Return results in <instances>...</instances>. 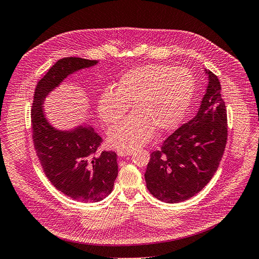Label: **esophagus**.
Segmentation results:
<instances>
[{
	"instance_id": "1",
	"label": "esophagus",
	"mask_w": 259,
	"mask_h": 259,
	"mask_svg": "<svg viewBox=\"0 0 259 259\" xmlns=\"http://www.w3.org/2000/svg\"><path fill=\"white\" fill-rule=\"evenodd\" d=\"M132 154H133L132 150H118L117 151L118 157H127V156H131Z\"/></svg>"
}]
</instances>
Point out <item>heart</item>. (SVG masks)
Returning <instances> with one entry per match:
<instances>
[{
    "label": "heart",
    "instance_id": "obj_1",
    "mask_svg": "<svg viewBox=\"0 0 259 259\" xmlns=\"http://www.w3.org/2000/svg\"><path fill=\"white\" fill-rule=\"evenodd\" d=\"M194 91V75L186 68L150 64L123 74L112 91L101 94L97 103L98 117L105 126L121 119L130 105L133 112L109 130L108 146L132 150L149 142L155 129H174L183 119Z\"/></svg>",
    "mask_w": 259,
    "mask_h": 259
}]
</instances>
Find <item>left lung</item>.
I'll use <instances>...</instances> for the list:
<instances>
[{"label": "left lung", "instance_id": "obj_1", "mask_svg": "<svg viewBox=\"0 0 259 259\" xmlns=\"http://www.w3.org/2000/svg\"><path fill=\"white\" fill-rule=\"evenodd\" d=\"M208 85L195 116L150 154L145 173L149 192L164 203L197 194L217 171L227 141V114L218 76L205 69Z\"/></svg>", "mask_w": 259, "mask_h": 259}]
</instances>
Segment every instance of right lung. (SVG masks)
Returning a JSON list of instances; mask_svg holds the SVG:
<instances>
[{"label":"right lung","instance_id":"right-lung-1","mask_svg":"<svg viewBox=\"0 0 259 259\" xmlns=\"http://www.w3.org/2000/svg\"><path fill=\"white\" fill-rule=\"evenodd\" d=\"M98 63L80 57L57 61L36 86L31 114L34 146L46 176L62 193L82 203L100 202L112 192L117 156L114 151L96 154L101 138L91 124L83 122L68 130L54 127L44 103L69 75Z\"/></svg>","mask_w":259,"mask_h":259}]
</instances>
